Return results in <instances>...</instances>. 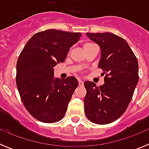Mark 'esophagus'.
<instances>
[{"label": "esophagus", "mask_w": 149, "mask_h": 149, "mask_svg": "<svg viewBox=\"0 0 149 149\" xmlns=\"http://www.w3.org/2000/svg\"><path fill=\"white\" fill-rule=\"evenodd\" d=\"M78 84L80 86H84V82H83L81 80H78Z\"/></svg>", "instance_id": "1"}]
</instances>
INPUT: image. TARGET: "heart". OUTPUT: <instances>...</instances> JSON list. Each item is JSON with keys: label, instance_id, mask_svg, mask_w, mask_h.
I'll list each match as a JSON object with an SVG mask.
<instances>
[{"label": "heart", "instance_id": "heart-1", "mask_svg": "<svg viewBox=\"0 0 149 149\" xmlns=\"http://www.w3.org/2000/svg\"><path fill=\"white\" fill-rule=\"evenodd\" d=\"M93 45V44H92V43H86V44H84V48H86V47H88V46Z\"/></svg>", "mask_w": 149, "mask_h": 149}]
</instances>
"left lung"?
<instances>
[{
    "label": "left lung",
    "mask_w": 149,
    "mask_h": 149,
    "mask_svg": "<svg viewBox=\"0 0 149 149\" xmlns=\"http://www.w3.org/2000/svg\"><path fill=\"white\" fill-rule=\"evenodd\" d=\"M86 34L100 46L98 68L106 75L104 84L99 86L90 81L84 83V111L92 122L106 125L119 119L131 102L139 81L138 61L127 42L119 36L111 33Z\"/></svg>",
    "instance_id": "8db88e82"
}]
</instances>
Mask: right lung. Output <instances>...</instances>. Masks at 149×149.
<instances>
[{"label": "right lung", "instance_id": "add662e5", "mask_svg": "<svg viewBox=\"0 0 149 149\" xmlns=\"http://www.w3.org/2000/svg\"><path fill=\"white\" fill-rule=\"evenodd\" d=\"M81 36V33L46 30L34 34L18 56V93L27 111L40 122L54 123L65 116L78 81L74 77H54V67L65 61Z\"/></svg>", "mask_w": 149, "mask_h": 149}]
</instances>
